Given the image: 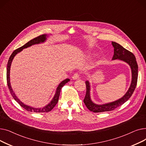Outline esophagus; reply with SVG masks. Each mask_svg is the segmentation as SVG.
<instances>
[{
    "label": "esophagus",
    "mask_w": 146,
    "mask_h": 146,
    "mask_svg": "<svg viewBox=\"0 0 146 146\" xmlns=\"http://www.w3.org/2000/svg\"><path fill=\"white\" fill-rule=\"evenodd\" d=\"M79 78V74L78 73H75L74 74V75L72 76V79L73 80H76V79H78Z\"/></svg>",
    "instance_id": "esophagus-1"
}]
</instances>
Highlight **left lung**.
I'll use <instances>...</instances> for the list:
<instances>
[{
    "label": "left lung",
    "mask_w": 146,
    "mask_h": 146,
    "mask_svg": "<svg viewBox=\"0 0 146 146\" xmlns=\"http://www.w3.org/2000/svg\"><path fill=\"white\" fill-rule=\"evenodd\" d=\"M112 45L114 48L113 56L112 60H119L123 61L127 63L131 68L132 75L131 85H130V86L126 94L118 100L105 104L98 105L92 101L90 98V83L88 80L86 81V94L83 102L88 109L94 112H102L113 111L117 108V107L124 104L131 96L137 85L138 78V65L134 55L131 52L126 50L123 47H122L120 44L115 42L112 41Z\"/></svg>",
    "instance_id": "left-lung-1"
}]
</instances>
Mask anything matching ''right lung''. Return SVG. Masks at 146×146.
Listing matches in <instances>:
<instances>
[{"instance_id": "add662e5", "label": "right lung", "mask_w": 146, "mask_h": 146, "mask_svg": "<svg viewBox=\"0 0 146 146\" xmlns=\"http://www.w3.org/2000/svg\"><path fill=\"white\" fill-rule=\"evenodd\" d=\"M47 37H48V36L47 34H43L42 35L38 36L34 39L31 40V41H28L27 43H26L25 45H24L23 46H22L21 47L15 50L12 53V54L11 55L8 62H7V72H6V79H7V86H8L9 89L10 90V92L12 96V97L14 98V99L22 107L24 108L25 110H26L28 111H30V112H49L50 111H51V110H52L54 108V107L55 106V105L57 104V103L58 102V98H59V96H60V91L62 87L65 85L66 83H67L68 82L70 81V79H66L65 80H64L63 81L61 82L58 86H57V89H56V94L54 96L53 98L52 99V100L51 101V102L48 104L47 105H45V106L42 107V108H34V107L30 106L28 105H27L25 104H24V103H22L19 99L18 98V97L15 95V94L14 93V92L13 91V89L11 87V82H10V70H11V66L12 62V60L14 58V57L16 56L18 53H19V52H21V51H22L24 49L27 48L28 47H31L33 45L35 44H39L40 43H43L47 39Z\"/></svg>"}]
</instances>
